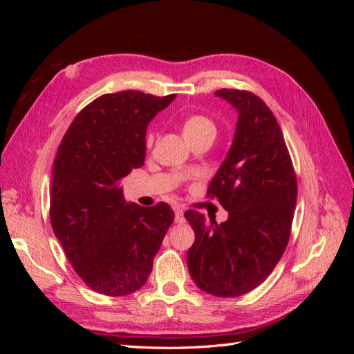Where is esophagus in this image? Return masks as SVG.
I'll return each mask as SVG.
<instances>
[{
    "label": "esophagus",
    "mask_w": 354,
    "mask_h": 354,
    "mask_svg": "<svg viewBox=\"0 0 354 354\" xmlns=\"http://www.w3.org/2000/svg\"><path fill=\"white\" fill-rule=\"evenodd\" d=\"M174 221L177 223V224H183L185 221H186V218H185V212H183V209L181 208H176L174 209Z\"/></svg>",
    "instance_id": "obj_1"
}]
</instances>
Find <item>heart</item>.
Returning <instances> with one entry per match:
<instances>
[{"label": "heart", "mask_w": 354, "mask_h": 354, "mask_svg": "<svg viewBox=\"0 0 354 354\" xmlns=\"http://www.w3.org/2000/svg\"><path fill=\"white\" fill-rule=\"evenodd\" d=\"M183 131H185V136H195L205 131L216 133V127H214L212 121L207 116L190 115L183 122ZM152 142H153V136L151 134L147 137V145H152Z\"/></svg>", "instance_id": "heart-1"}]
</instances>
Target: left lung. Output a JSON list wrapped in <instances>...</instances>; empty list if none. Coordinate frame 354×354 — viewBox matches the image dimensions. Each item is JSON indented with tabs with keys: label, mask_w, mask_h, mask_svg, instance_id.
Masks as SVG:
<instances>
[{
	"label": "left lung",
	"mask_w": 354,
	"mask_h": 354,
	"mask_svg": "<svg viewBox=\"0 0 354 354\" xmlns=\"http://www.w3.org/2000/svg\"><path fill=\"white\" fill-rule=\"evenodd\" d=\"M238 112L226 159L208 186L229 212L226 221L196 211L185 217L195 230L187 251L194 282L208 294L239 297L267 279L288 245L297 203V178L281 127L250 91H216Z\"/></svg>",
	"instance_id": "left-lung-1"
}]
</instances>
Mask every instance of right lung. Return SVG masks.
<instances>
[{"mask_svg":"<svg viewBox=\"0 0 354 354\" xmlns=\"http://www.w3.org/2000/svg\"><path fill=\"white\" fill-rule=\"evenodd\" d=\"M176 99L142 91L104 94L78 113L53 167L50 220L73 270L95 292L140 289L174 211L124 199L118 180L146 158L147 124Z\"/></svg>","mask_w":354,"mask_h":354,"instance_id":"obj_1","label":"right lung"}]
</instances>
